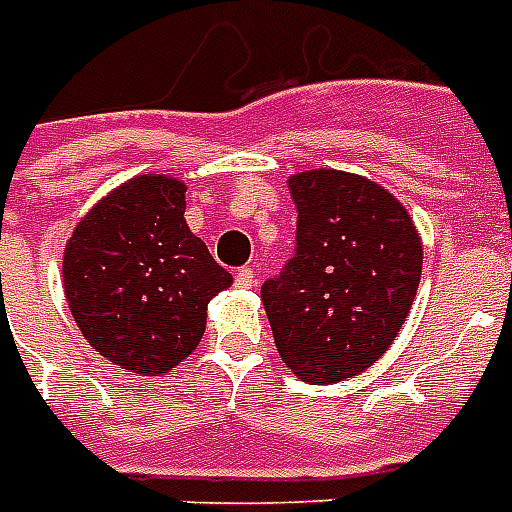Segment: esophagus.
Listing matches in <instances>:
<instances>
[{"mask_svg":"<svg viewBox=\"0 0 512 512\" xmlns=\"http://www.w3.org/2000/svg\"><path fill=\"white\" fill-rule=\"evenodd\" d=\"M257 285V276L252 268H241L236 274V287H241V290H252V287Z\"/></svg>","mask_w":512,"mask_h":512,"instance_id":"34e87169","label":"esophagus"}]
</instances>
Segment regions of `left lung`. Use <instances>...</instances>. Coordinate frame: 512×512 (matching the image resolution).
I'll list each match as a JSON object with an SVG mask.
<instances>
[{
    "instance_id": "1",
    "label": "left lung",
    "mask_w": 512,
    "mask_h": 512,
    "mask_svg": "<svg viewBox=\"0 0 512 512\" xmlns=\"http://www.w3.org/2000/svg\"><path fill=\"white\" fill-rule=\"evenodd\" d=\"M295 257L260 287L279 358L333 385L380 361L412 309L423 244L410 211L377 181L333 168L290 179Z\"/></svg>"
}]
</instances>
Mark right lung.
I'll return each mask as SVG.
<instances>
[{"label":"right lung","mask_w":512,"mask_h":512,"mask_svg":"<svg viewBox=\"0 0 512 512\" xmlns=\"http://www.w3.org/2000/svg\"><path fill=\"white\" fill-rule=\"evenodd\" d=\"M187 184L143 173L97 200L62 260L83 339L140 377H162L203 339L208 301L233 285L184 219Z\"/></svg>","instance_id":"right-lung-1"}]
</instances>
